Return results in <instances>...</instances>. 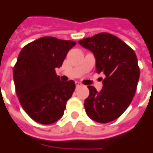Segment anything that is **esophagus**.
Returning a JSON list of instances; mask_svg holds the SVG:
<instances>
[{"mask_svg": "<svg viewBox=\"0 0 153 153\" xmlns=\"http://www.w3.org/2000/svg\"><path fill=\"white\" fill-rule=\"evenodd\" d=\"M76 87L81 86V84L80 83V82H78V81H76Z\"/></svg>", "mask_w": 153, "mask_h": 153, "instance_id": "34e87169", "label": "esophagus"}]
</instances>
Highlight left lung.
Segmentation results:
<instances>
[{"label":"left lung","mask_w":153,"mask_h":153,"mask_svg":"<svg viewBox=\"0 0 153 153\" xmlns=\"http://www.w3.org/2000/svg\"><path fill=\"white\" fill-rule=\"evenodd\" d=\"M79 44L90 50L96 59V72L105 78L98 92L89 85L85 112L99 123H108L123 113L135 94L139 68L134 51L121 39L107 32L82 39Z\"/></svg>","instance_id":"obj_1"}]
</instances>
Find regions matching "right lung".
I'll return each mask as SVG.
<instances>
[{
  "mask_svg": "<svg viewBox=\"0 0 153 153\" xmlns=\"http://www.w3.org/2000/svg\"><path fill=\"white\" fill-rule=\"evenodd\" d=\"M76 45L44 36L25 45L14 68L15 90L27 114L36 122L50 125L63 117L67 101L75 90V82L60 81V68L70 49Z\"/></svg>",
  "mask_w": 153,
  "mask_h": 153,
  "instance_id": "add662e5",
  "label": "right lung"
}]
</instances>
